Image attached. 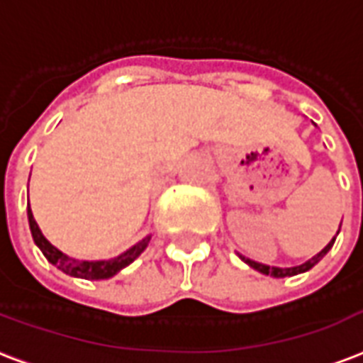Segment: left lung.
Segmentation results:
<instances>
[{
    "label": "left lung",
    "mask_w": 363,
    "mask_h": 363,
    "mask_svg": "<svg viewBox=\"0 0 363 363\" xmlns=\"http://www.w3.org/2000/svg\"><path fill=\"white\" fill-rule=\"evenodd\" d=\"M339 234V232H337ZM337 238V236H335ZM335 238L331 240V242L325 245V247L318 253L316 257H312L311 261H306L304 264H301V267H293V268H278V267H267V264H261V262H255L251 261V259H245V257H242V261H245L251 268H255V270H259V272L267 274V276H274V278H287V276H295V274H301V272H306V270H311L314 264H318V262L322 261L323 257H325V253H328L329 249L333 247V243H335Z\"/></svg>",
    "instance_id": "1"
}]
</instances>
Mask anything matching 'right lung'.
Listing matches in <instances>:
<instances>
[{
	"label": "right lung",
	"mask_w": 363,
	"mask_h": 363,
	"mask_svg": "<svg viewBox=\"0 0 363 363\" xmlns=\"http://www.w3.org/2000/svg\"><path fill=\"white\" fill-rule=\"evenodd\" d=\"M28 223H30V230H32V238H34L35 245L41 249V253L45 255L47 261L55 264V267L62 270L65 274H70L74 278H83V280H106V278H112L114 274L120 272L121 268L131 264L145 251L148 242H150V236H146L143 242H138L137 245L127 249L125 253H121L120 257L110 259V261H76V259L65 255L62 251H59L55 245L47 242L45 236L41 234L40 226L34 220L30 203H28Z\"/></svg>",
	"instance_id": "right-lung-1"
}]
</instances>
